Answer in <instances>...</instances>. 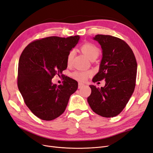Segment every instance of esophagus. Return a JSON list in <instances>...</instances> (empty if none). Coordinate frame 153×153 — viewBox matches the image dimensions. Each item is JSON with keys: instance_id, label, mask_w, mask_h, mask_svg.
<instances>
[{"instance_id": "34e87169", "label": "esophagus", "mask_w": 153, "mask_h": 153, "mask_svg": "<svg viewBox=\"0 0 153 153\" xmlns=\"http://www.w3.org/2000/svg\"><path fill=\"white\" fill-rule=\"evenodd\" d=\"M84 86V84H83L79 82V84H78V88H79V89H81V88H82Z\"/></svg>"}]
</instances>
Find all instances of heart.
<instances>
[{
  "label": "heart",
  "instance_id": "obj_1",
  "mask_svg": "<svg viewBox=\"0 0 153 153\" xmlns=\"http://www.w3.org/2000/svg\"><path fill=\"white\" fill-rule=\"evenodd\" d=\"M81 50L82 53L85 54L91 60H94L97 59L100 52V49L97 45L90 42L83 43L81 47ZM74 56V51L71 50L67 56V63L68 65H70L72 63ZM90 75H91V72L89 71H76L72 73V76L75 79L84 81Z\"/></svg>",
  "mask_w": 153,
  "mask_h": 153
}]
</instances>
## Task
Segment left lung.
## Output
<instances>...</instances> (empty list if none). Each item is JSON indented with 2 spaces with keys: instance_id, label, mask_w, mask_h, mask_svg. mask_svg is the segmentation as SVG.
I'll return each mask as SVG.
<instances>
[{
  "instance_id": "8db88e82",
  "label": "left lung",
  "mask_w": 153,
  "mask_h": 153,
  "mask_svg": "<svg viewBox=\"0 0 153 153\" xmlns=\"http://www.w3.org/2000/svg\"><path fill=\"white\" fill-rule=\"evenodd\" d=\"M94 39L102 48L103 57L98 73L93 82L105 79L101 88L90 85L88 102L92 110L103 117L120 114L134 93L137 64L131 48L123 39L110 35H97Z\"/></svg>"
}]
</instances>
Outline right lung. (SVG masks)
Returning a JSON list of instances; mask_svg holds the SVG:
<instances>
[{"label":"right lung","mask_w":153,"mask_h":153,"mask_svg":"<svg viewBox=\"0 0 153 153\" xmlns=\"http://www.w3.org/2000/svg\"><path fill=\"white\" fill-rule=\"evenodd\" d=\"M79 39L78 35L36 39L20 56L18 89L28 108L42 120H52L63 114L77 89V82L69 77L59 86L52 84V79L67 69V56Z\"/></svg>","instance_id":"obj_1"}]
</instances>
